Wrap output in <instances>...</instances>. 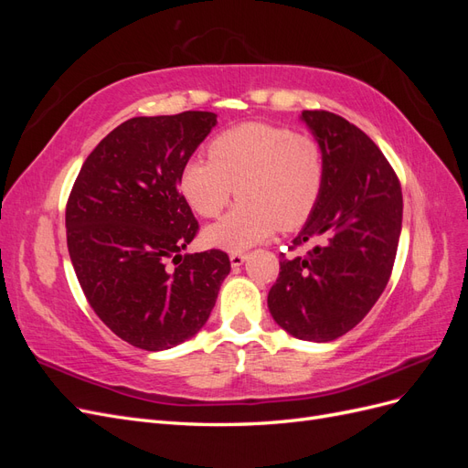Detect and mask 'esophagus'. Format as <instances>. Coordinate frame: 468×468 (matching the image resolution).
Returning a JSON list of instances; mask_svg holds the SVG:
<instances>
[{
  "instance_id": "1",
  "label": "esophagus",
  "mask_w": 468,
  "mask_h": 468,
  "mask_svg": "<svg viewBox=\"0 0 468 468\" xmlns=\"http://www.w3.org/2000/svg\"><path fill=\"white\" fill-rule=\"evenodd\" d=\"M248 260V253H239V251H232L230 253V263L232 267H239Z\"/></svg>"
}]
</instances>
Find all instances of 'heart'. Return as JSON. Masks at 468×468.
<instances>
[{
  "label": "heart",
  "mask_w": 468,
  "mask_h": 468,
  "mask_svg": "<svg viewBox=\"0 0 468 468\" xmlns=\"http://www.w3.org/2000/svg\"><path fill=\"white\" fill-rule=\"evenodd\" d=\"M322 187L318 140L269 122H242L217 134L208 160H189L179 176L181 195L205 218H217L234 195L242 197L203 234L205 244L230 251L261 242L275 229H299L314 212Z\"/></svg>",
  "instance_id": "1"
}]
</instances>
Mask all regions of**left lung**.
I'll return each instance as SVG.
<instances>
[{
    "mask_svg": "<svg viewBox=\"0 0 468 468\" xmlns=\"http://www.w3.org/2000/svg\"><path fill=\"white\" fill-rule=\"evenodd\" d=\"M301 119L322 148L320 201L267 294L273 320L304 342H332L367 316L392 273L402 230V189L392 165L356 124L330 111Z\"/></svg>",
    "mask_w": 468,
    "mask_h": 468,
    "instance_id": "obj_1",
    "label": "left lung"
}]
</instances>
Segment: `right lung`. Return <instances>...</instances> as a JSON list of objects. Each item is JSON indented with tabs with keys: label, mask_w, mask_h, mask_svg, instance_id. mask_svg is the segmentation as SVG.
Masks as SVG:
<instances>
[{
	"label": "right lung",
	"mask_w": 468,
	"mask_h": 468,
	"mask_svg": "<svg viewBox=\"0 0 468 468\" xmlns=\"http://www.w3.org/2000/svg\"><path fill=\"white\" fill-rule=\"evenodd\" d=\"M215 124L208 111L124 121L88 155L68 197V251L81 291L107 328L138 349L193 337L230 273L220 250L183 253L199 222L179 176Z\"/></svg>",
	"instance_id": "obj_1"
}]
</instances>
